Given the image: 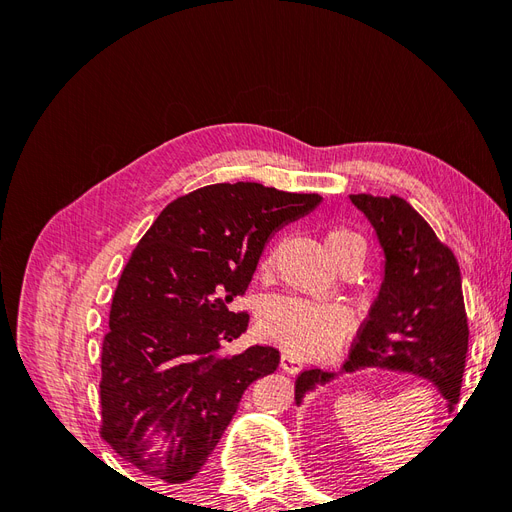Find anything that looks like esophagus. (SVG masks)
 I'll list each match as a JSON object with an SVG mask.
<instances>
[{"mask_svg":"<svg viewBox=\"0 0 512 512\" xmlns=\"http://www.w3.org/2000/svg\"><path fill=\"white\" fill-rule=\"evenodd\" d=\"M280 365H282V369L286 371V374H299V371L303 369V361L299 359V356H294L290 352L282 354Z\"/></svg>","mask_w":512,"mask_h":512,"instance_id":"34e87169","label":"esophagus"}]
</instances>
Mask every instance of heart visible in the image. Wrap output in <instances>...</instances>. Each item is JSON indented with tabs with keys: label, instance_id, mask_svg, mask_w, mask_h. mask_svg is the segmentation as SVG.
<instances>
[{
	"label": "heart",
	"instance_id": "1",
	"mask_svg": "<svg viewBox=\"0 0 512 512\" xmlns=\"http://www.w3.org/2000/svg\"><path fill=\"white\" fill-rule=\"evenodd\" d=\"M324 245L333 262L348 254L365 256V241L348 228H331ZM271 265V256L265 260ZM260 331L271 342L303 356L335 350L350 335L354 316L337 301H307L301 297H271L260 307Z\"/></svg>",
	"mask_w": 512,
	"mask_h": 512
}]
</instances>
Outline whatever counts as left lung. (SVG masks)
<instances>
[{
	"instance_id": "1",
	"label": "left lung",
	"mask_w": 512,
	"mask_h": 512,
	"mask_svg": "<svg viewBox=\"0 0 512 512\" xmlns=\"http://www.w3.org/2000/svg\"><path fill=\"white\" fill-rule=\"evenodd\" d=\"M350 200L376 230L384 280L342 369L408 371L436 384L453 410L470 337L457 258L404 198L350 194ZM333 378L324 369L301 371L294 382L297 404Z\"/></svg>"
}]
</instances>
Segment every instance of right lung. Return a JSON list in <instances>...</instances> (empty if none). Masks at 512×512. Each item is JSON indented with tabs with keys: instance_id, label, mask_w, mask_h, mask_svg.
<instances>
[{
	"instance_id": "right-lung-1",
	"label": "right lung",
	"mask_w": 512,
	"mask_h": 512,
	"mask_svg": "<svg viewBox=\"0 0 512 512\" xmlns=\"http://www.w3.org/2000/svg\"><path fill=\"white\" fill-rule=\"evenodd\" d=\"M322 200L262 183H213L173 200L123 267L102 342L100 436L132 466L185 483L205 466L243 391L280 352L222 354L250 316L230 305L250 286L265 243ZM167 442L147 454L151 427Z\"/></svg>"
}]
</instances>
